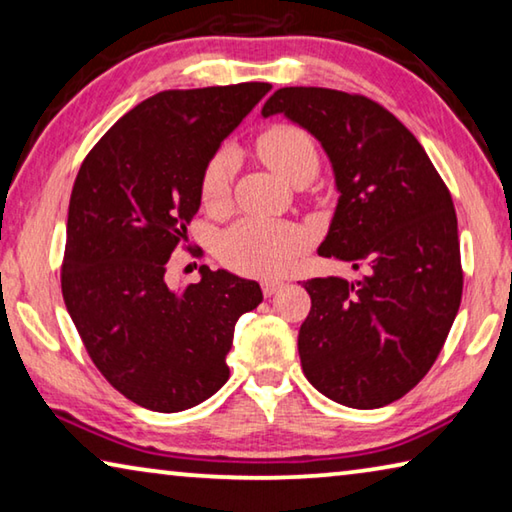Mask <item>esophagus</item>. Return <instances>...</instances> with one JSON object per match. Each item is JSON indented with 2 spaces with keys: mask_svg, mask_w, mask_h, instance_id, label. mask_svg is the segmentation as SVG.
Returning <instances> with one entry per match:
<instances>
[{
  "mask_svg": "<svg viewBox=\"0 0 512 512\" xmlns=\"http://www.w3.org/2000/svg\"><path fill=\"white\" fill-rule=\"evenodd\" d=\"M282 287H284V282H280V280H266V282H262V291H264L266 298L275 296V293L280 291Z\"/></svg>",
  "mask_w": 512,
  "mask_h": 512,
  "instance_id": "obj_1",
  "label": "esophagus"
}]
</instances>
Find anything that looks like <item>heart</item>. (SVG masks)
<instances>
[{
	"mask_svg": "<svg viewBox=\"0 0 512 512\" xmlns=\"http://www.w3.org/2000/svg\"><path fill=\"white\" fill-rule=\"evenodd\" d=\"M257 151L268 167L291 180H311L318 171V151L311 137L298 126L277 124L257 137ZM235 155L219 151L203 171V201L212 210H221L230 196V178ZM305 246V232L296 225L246 216L225 232L219 241V255L225 264L239 273L271 277L287 271L293 257Z\"/></svg>",
	"mask_w": 512,
	"mask_h": 512,
	"instance_id": "heart-1",
	"label": "heart"
}]
</instances>
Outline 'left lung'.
<instances>
[{"mask_svg":"<svg viewBox=\"0 0 512 512\" xmlns=\"http://www.w3.org/2000/svg\"><path fill=\"white\" fill-rule=\"evenodd\" d=\"M273 115L314 135L332 164L339 201L318 255L363 271L305 282L302 370L329 400L379 409L427 375L461 307L452 196L409 128L375 101L282 88L262 108Z\"/></svg>","mask_w":512,"mask_h":512,"instance_id":"1","label":"left lung"}]
</instances>
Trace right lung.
<instances>
[{
  "mask_svg": "<svg viewBox=\"0 0 512 512\" xmlns=\"http://www.w3.org/2000/svg\"><path fill=\"white\" fill-rule=\"evenodd\" d=\"M271 83L164 90L128 110L83 160L67 210L65 307L117 391L178 413L228 381L241 314L264 300L255 280L201 266L171 289L169 257L201 207L203 171Z\"/></svg>",
  "mask_w": 512,
  "mask_h": 512,
  "instance_id": "1",
  "label": "right lung"
}]
</instances>
